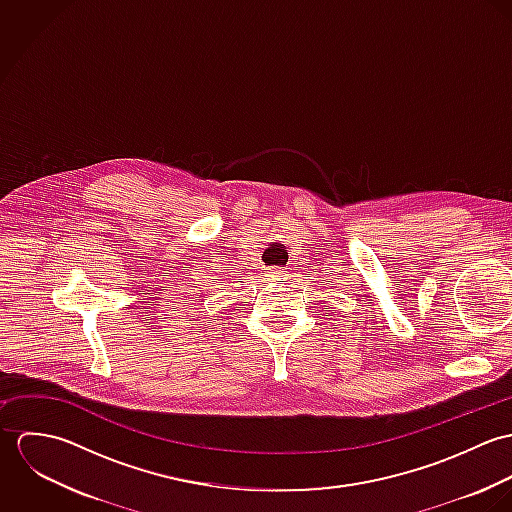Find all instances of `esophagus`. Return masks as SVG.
I'll list each match as a JSON object with an SVG mask.
<instances>
[{
	"label": "esophagus",
	"instance_id": "34e87169",
	"mask_svg": "<svg viewBox=\"0 0 512 512\" xmlns=\"http://www.w3.org/2000/svg\"><path fill=\"white\" fill-rule=\"evenodd\" d=\"M272 278L278 280L280 284H284V282L290 280V272H288V268H274L272 270Z\"/></svg>",
	"mask_w": 512,
	"mask_h": 512
}]
</instances>
